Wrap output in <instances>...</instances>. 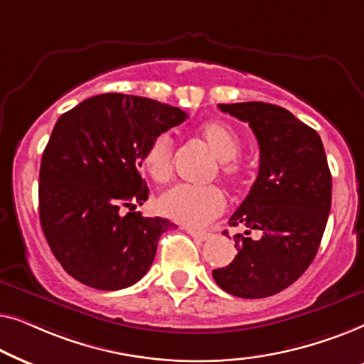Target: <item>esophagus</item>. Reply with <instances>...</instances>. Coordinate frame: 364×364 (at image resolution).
I'll use <instances>...</instances> for the list:
<instances>
[{
    "mask_svg": "<svg viewBox=\"0 0 364 364\" xmlns=\"http://www.w3.org/2000/svg\"><path fill=\"white\" fill-rule=\"evenodd\" d=\"M186 230H187L188 235L193 237L198 242H205V240H208V238L212 237V233L210 232H205V230H196V228H186Z\"/></svg>",
    "mask_w": 364,
    "mask_h": 364,
    "instance_id": "esophagus-1",
    "label": "esophagus"
}]
</instances>
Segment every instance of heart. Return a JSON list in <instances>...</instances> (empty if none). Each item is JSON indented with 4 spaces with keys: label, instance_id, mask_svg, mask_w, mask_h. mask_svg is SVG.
Returning a JSON list of instances; mask_svg holds the SVG:
<instances>
[{
    "label": "heart",
    "instance_id": "obj_1",
    "mask_svg": "<svg viewBox=\"0 0 364 364\" xmlns=\"http://www.w3.org/2000/svg\"><path fill=\"white\" fill-rule=\"evenodd\" d=\"M202 141L220 161V176L230 183L242 182L245 168L237 157L242 152V139L235 129L223 121H208L198 129ZM172 139L159 134L147 144L142 154V167L152 182L166 183L172 176ZM225 208L223 192L215 186H177L164 192L157 200L161 215L187 227H202L220 215Z\"/></svg>",
    "mask_w": 364,
    "mask_h": 364
}]
</instances>
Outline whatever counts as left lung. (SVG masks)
I'll return each instance as SVG.
<instances>
[{"label": "left lung", "instance_id": "8db88e82", "mask_svg": "<svg viewBox=\"0 0 364 364\" xmlns=\"http://www.w3.org/2000/svg\"><path fill=\"white\" fill-rule=\"evenodd\" d=\"M222 112L248 122L260 147L257 181L230 217L243 223L237 255L212 272L223 291L265 298L285 290L315 258L331 208V173L315 129L290 111L267 102L218 104ZM252 230L262 237L253 241Z\"/></svg>", "mask_w": 364, "mask_h": 364}]
</instances>
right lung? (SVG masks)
<instances>
[{
    "mask_svg": "<svg viewBox=\"0 0 364 364\" xmlns=\"http://www.w3.org/2000/svg\"><path fill=\"white\" fill-rule=\"evenodd\" d=\"M187 119L154 99L107 92L58 119L39 168V220L53 255L96 290H121L151 268L167 218L136 212L149 198L144 149Z\"/></svg>",
    "mask_w": 364,
    "mask_h": 364,
    "instance_id": "right-lung-1",
    "label": "right lung"
}]
</instances>
